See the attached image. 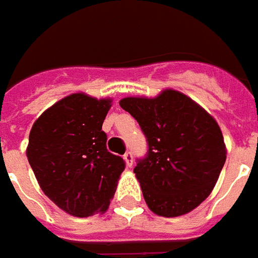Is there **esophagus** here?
<instances>
[{
  "label": "esophagus",
  "instance_id": "1",
  "mask_svg": "<svg viewBox=\"0 0 258 258\" xmlns=\"http://www.w3.org/2000/svg\"><path fill=\"white\" fill-rule=\"evenodd\" d=\"M124 160H125V164H127V167H131V165H133V161H134L133 153H131V151H127V153L124 154Z\"/></svg>",
  "mask_w": 258,
  "mask_h": 258
}]
</instances>
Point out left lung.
<instances>
[{
	"label": "left lung",
	"instance_id": "8db88e82",
	"mask_svg": "<svg viewBox=\"0 0 258 258\" xmlns=\"http://www.w3.org/2000/svg\"><path fill=\"white\" fill-rule=\"evenodd\" d=\"M140 124L147 154L134 168L147 206L163 217L190 213L210 196L226 163L216 120L187 95L165 90L156 98L120 101Z\"/></svg>",
	"mask_w": 258,
	"mask_h": 258
}]
</instances>
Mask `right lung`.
<instances>
[{
  "mask_svg": "<svg viewBox=\"0 0 258 258\" xmlns=\"http://www.w3.org/2000/svg\"><path fill=\"white\" fill-rule=\"evenodd\" d=\"M111 100L71 94L34 122L28 163L41 190L76 217L104 213L110 206L125 163L107 150L102 122Z\"/></svg>",
  "mask_w": 258,
  "mask_h": 258,
  "instance_id": "right-lung-1",
  "label": "right lung"
}]
</instances>
